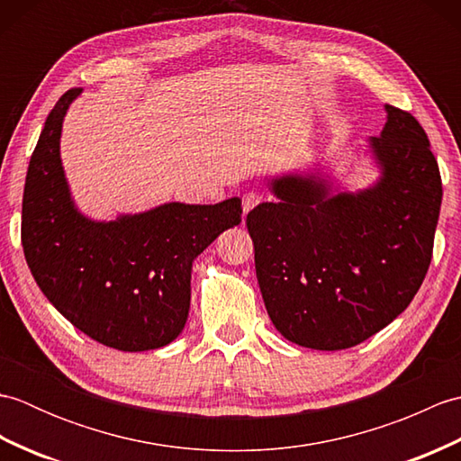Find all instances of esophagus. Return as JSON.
Listing matches in <instances>:
<instances>
[{
	"label": "esophagus",
	"mask_w": 461,
	"mask_h": 461,
	"mask_svg": "<svg viewBox=\"0 0 461 461\" xmlns=\"http://www.w3.org/2000/svg\"><path fill=\"white\" fill-rule=\"evenodd\" d=\"M261 202V195L258 194V192H248V194H243V198H241V208H243V218H246V215L256 208V205Z\"/></svg>",
	"instance_id": "obj_1"
}]
</instances>
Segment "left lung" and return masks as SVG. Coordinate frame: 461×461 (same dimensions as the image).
<instances>
[{"mask_svg": "<svg viewBox=\"0 0 461 461\" xmlns=\"http://www.w3.org/2000/svg\"><path fill=\"white\" fill-rule=\"evenodd\" d=\"M370 149L380 180L330 194L317 176L271 182L276 202L248 213L256 273L273 325L315 350L360 345L414 299L432 261L442 178L428 134L386 104Z\"/></svg>", "mask_w": 461, "mask_h": 461, "instance_id": "8db88e82", "label": "left lung"}]
</instances>
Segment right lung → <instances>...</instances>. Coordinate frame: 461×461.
<instances>
[{"mask_svg":"<svg viewBox=\"0 0 461 461\" xmlns=\"http://www.w3.org/2000/svg\"><path fill=\"white\" fill-rule=\"evenodd\" d=\"M81 89L49 113L23 190L22 246L43 295L86 337L126 352L160 348L180 335L190 311L192 261L241 221V200L164 203L114 221L75 208L59 139Z\"/></svg>","mask_w":461,"mask_h":461,"instance_id":"obj_1","label":"right lung"}]
</instances>
